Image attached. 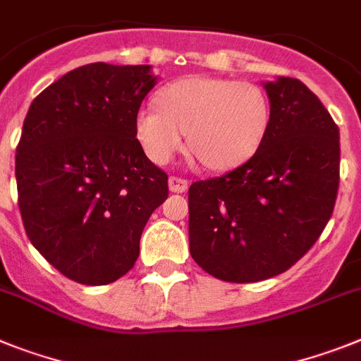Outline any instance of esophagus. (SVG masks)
<instances>
[{
  "instance_id": "34e87169",
  "label": "esophagus",
  "mask_w": 361,
  "mask_h": 361,
  "mask_svg": "<svg viewBox=\"0 0 361 361\" xmlns=\"http://www.w3.org/2000/svg\"><path fill=\"white\" fill-rule=\"evenodd\" d=\"M168 184H169V192H173V193L186 192L188 186H190V183H188L186 178H178V177H169Z\"/></svg>"
}]
</instances>
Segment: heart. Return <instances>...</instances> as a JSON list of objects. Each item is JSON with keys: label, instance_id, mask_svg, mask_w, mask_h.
I'll list each match as a JSON object with an SVG mask.
<instances>
[{"label": "heart", "instance_id": "obj_1", "mask_svg": "<svg viewBox=\"0 0 361 361\" xmlns=\"http://www.w3.org/2000/svg\"><path fill=\"white\" fill-rule=\"evenodd\" d=\"M137 138L164 166L188 144L210 169H232L255 155L270 128V102L259 85L192 76L162 89L159 106L137 115Z\"/></svg>", "mask_w": 361, "mask_h": 361}]
</instances>
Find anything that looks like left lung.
I'll return each mask as SVG.
<instances>
[{"label":"left lung","mask_w":361,"mask_h":361,"mask_svg":"<svg viewBox=\"0 0 361 361\" xmlns=\"http://www.w3.org/2000/svg\"><path fill=\"white\" fill-rule=\"evenodd\" d=\"M270 128L248 162L188 192L190 254L210 276L254 283L285 272L318 241L340 184V131L303 82L263 84Z\"/></svg>","instance_id":"obj_1"}]
</instances>
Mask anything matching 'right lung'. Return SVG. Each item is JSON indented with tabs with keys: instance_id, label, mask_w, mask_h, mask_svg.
I'll return each instance as SVG.
<instances>
[{
	"instance_id": "obj_1",
	"label": "right lung",
	"mask_w": 361,
	"mask_h": 361,
	"mask_svg": "<svg viewBox=\"0 0 361 361\" xmlns=\"http://www.w3.org/2000/svg\"><path fill=\"white\" fill-rule=\"evenodd\" d=\"M151 66H82L34 98L16 149L23 226L34 248L82 285L133 269L168 175L137 140Z\"/></svg>"
}]
</instances>
